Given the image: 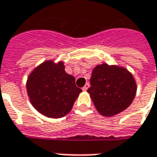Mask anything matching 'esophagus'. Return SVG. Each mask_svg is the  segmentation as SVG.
Wrapping results in <instances>:
<instances>
[{"label":"esophagus","instance_id":"esophagus-1","mask_svg":"<svg viewBox=\"0 0 157 157\" xmlns=\"http://www.w3.org/2000/svg\"><path fill=\"white\" fill-rule=\"evenodd\" d=\"M89 86H90V85H89V83H86V84H85V85L83 86V88H82V89H83V91H87V90H88V88H89Z\"/></svg>","mask_w":157,"mask_h":157}]
</instances>
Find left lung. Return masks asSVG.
Segmentation results:
<instances>
[{
	"instance_id": "left-lung-1",
	"label": "left lung",
	"mask_w": 157,
	"mask_h": 157,
	"mask_svg": "<svg viewBox=\"0 0 157 157\" xmlns=\"http://www.w3.org/2000/svg\"><path fill=\"white\" fill-rule=\"evenodd\" d=\"M88 89L95 108L104 117L118 114L131 105L136 96V84L128 69L102 63L92 72Z\"/></svg>"
}]
</instances>
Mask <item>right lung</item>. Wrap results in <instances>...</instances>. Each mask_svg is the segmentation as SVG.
<instances>
[{"instance_id": "1", "label": "right lung", "mask_w": 157, "mask_h": 157, "mask_svg": "<svg viewBox=\"0 0 157 157\" xmlns=\"http://www.w3.org/2000/svg\"><path fill=\"white\" fill-rule=\"evenodd\" d=\"M63 62L47 60L35 68L26 83L27 94L33 107L51 118L63 117L71 111L82 89L75 78L64 70Z\"/></svg>"}]
</instances>
